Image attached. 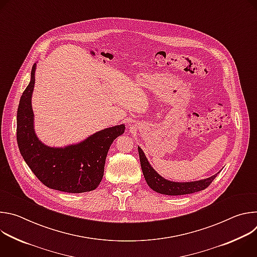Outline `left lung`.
<instances>
[{
  "instance_id": "obj_1",
  "label": "left lung",
  "mask_w": 257,
  "mask_h": 257,
  "mask_svg": "<svg viewBox=\"0 0 257 257\" xmlns=\"http://www.w3.org/2000/svg\"><path fill=\"white\" fill-rule=\"evenodd\" d=\"M138 154H139L142 173L146 183H148V185L154 191L161 194H165V195H185V194L195 193V192L204 190L210 185V183L215 179V177L219 173L218 172L215 175L200 181L184 182V183L172 182L161 177L153 169V167L148 162V159H146V157L144 156L140 148H138Z\"/></svg>"
}]
</instances>
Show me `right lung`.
<instances>
[{
    "mask_svg": "<svg viewBox=\"0 0 257 257\" xmlns=\"http://www.w3.org/2000/svg\"><path fill=\"white\" fill-rule=\"evenodd\" d=\"M34 71L35 64L17 111V143L21 156L36 178L49 188L68 193L94 190L102 179L109 146L124 133L125 126L106 128L64 149L48 148L36 137L33 129L31 94Z\"/></svg>",
    "mask_w": 257,
    "mask_h": 257,
    "instance_id": "add662e5",
    "label": "right lung"
}]
</instances>
